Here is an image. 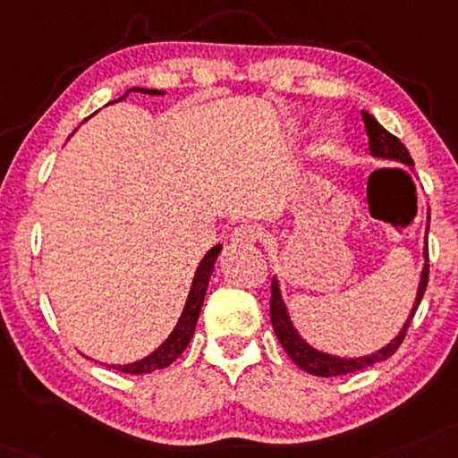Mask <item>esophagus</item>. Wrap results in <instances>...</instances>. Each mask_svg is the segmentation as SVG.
<instances>
[{
  "label": "esophagus",
  "mask_w": 458,
  "mask_h": 458,
  "mask_svg": "<svg viewBox=\"0 0 458 458\" xmlns=\"http://www.w3.org/2000/svg\"><path fill=\"white\" fill-rule=\"evenodd\" d=\"M260 230L256 228V225H250V224H243V225H236L233 236H230V241H233V245L236 247H250V245H256L258 241H260Z\"/></svg>",
  "instance_id": "obj_1"
}]
</instances>
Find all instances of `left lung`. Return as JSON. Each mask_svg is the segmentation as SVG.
<instances>
[{"label":"left lung","instance_id":"obj_1","mask_svg":"<svg viewBox=\"0 0 458 458\" xmlns=\"http://www.w3.org/2000/svg\"><path fill=\"white\" fill-rule=\"evenodd\" d=\"M362 121H365V130L369 136V148H371V156L376 157H386V159H394V162L405 164V166H414V159H411L410 151H407L403 142H401L396 136L390 134L388 130H384L382 125L377 123L373 114H369L367 110H362ZM424 258L428 260V247H424ZM428 284V264L424 267L422 271V279H420V288H418V296L414 302V310H411L410 318H407L405 327L401 328V333L396 335L394 341H390L386 348H382L376 354L371 356H362V358H337V356H328L322 354V352L310 348L299 337L294 327H292L290 318H288V310H285L282 294H279V284L277 279L273 277L271 284V324L275 335H277L279 344L284 345L285 354H288L292 360L299 365L302 371L311 373V376H319V377H335V376H345V373H354L360 371V369H367L371 365H376L379 360H386L399 350V345L403 344L407 328H410V322L414 319V313L420 305L424 290H427Z\"/></svg>","mask_w":458,"mask_h":458}]
</instances>
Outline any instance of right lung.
Wrapping results in <instances>:
<instances>
[{
	"label": "right lung",
	"mask_w": 458,
	"mask_h": 458,
	"mask_svg": "<svg viewBox=\"0 0 458 458\" xmlns=\"http://www.w3.org/2000/svg\"><path fill=\"white\" fill-rule=\"evenodd\" d=\"M131 91L151 93V96H162L164 93L157 89H131ZM123 98H121V100H123ZM219 250H222V247L215 245L213 250H208L207 256L202 258L200 267H198V271L194 275V284H191L190 296H187L185 310L181 313V319L179 324H176V328L173 330V335H170V337L164 341L156 352H153V354L142 358V360L131 362V365H123V367H113V369H117V371H123V373H134V376H142V373H151V371H157V369L168 367L170 362H174L176 358L183 354V350L187 348V344H190L191 335H194L196 330L198 316H200L202 301H205L207 285H208V279H211L213 264L217 260Z\"/></svg>",
	"instance_id": "add662e5"
}]
</instances>
